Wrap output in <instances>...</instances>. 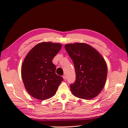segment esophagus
Returning a JSON list of instances; mask_svg holds the SVG:
<instances>
[{
  "instance_id": "1",
  "label": "esophagus",
  "mask_w": 128,
  "mask_h": 128,
  "mask_svg": "<svg viewBox=\"0 0 128 128\" xmlns=\"http://www.w3.org/2000/svg\"><path fill=\"white\" fill-rule=\"evenodd\" d=\"M62 78H64V80H66V75H64L63 76H62Z\"/></svg>"
}]
</instances>
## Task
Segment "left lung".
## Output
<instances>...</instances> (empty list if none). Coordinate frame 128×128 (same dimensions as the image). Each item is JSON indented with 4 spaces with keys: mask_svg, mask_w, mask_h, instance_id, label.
<instances>
[{
    "mask_svg": "<svg viewBox=\"0 0 128 128\" xmlns=\"http://www.w3.org/2000/svg\"><path fill=\"white\" fill-rule=\"evenodd\" d=\"M65 48L74 62L76 80L70 85L75 97L91 100L97 96L106 84L107 66L96 49L84 43H69Z\"/></svg>",
    "mask_w": 128,
    "mask_h": 128,
    "instance_id": "1",
    "label": "left lung"
}]
</instances>
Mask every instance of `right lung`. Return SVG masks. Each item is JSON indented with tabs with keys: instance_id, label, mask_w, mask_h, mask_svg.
<instances>
[{
	"instance_id": "right-lung-1",
	"label": "right lung",
	"mask_w": 128,
	"mask_h": 128,
	"mask_svg": "<svg viewBox=\"0 0 128 128\" xmlns=\"http://www.w3.org/2000/svg\"><path fill=\"white\" fill-rule=\"evenodd\" d=\"M62 44L43 42L32 48L21 66V76L28 93L35 98L47 100L56 94L63 78L56 74L52 60Z\"/></svg>"
}]
</instances>
